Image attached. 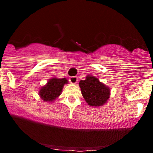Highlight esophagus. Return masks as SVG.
<instances>
[{
  "instance_id": "obj_1",
  "label": "esophagus",
  "mask_w": 153,
  "mask_h": 153,
  "mask_svg": "<svg viewBox=\"0 0 153 153\" xmlns=\"http://www.w3.org/2000/svg\"><path fill=\"white\" fill-rule=\"evenodd\" d=\"M70 82H71V83L75 84L77 82H78V77H76V76L71 77V78H70Z\"/></svg>"
}]
</instances>
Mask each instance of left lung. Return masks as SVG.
<instances>
[{"label":"left lung","instance_id":"8db88e82","mask_svg":"<svg viewBox=\"0 0 153 153\" xmlns=\"http://www.w3.org/2000/svg\"><path fill=\"white\" fill-rule=\"evenodd\" d=\"M81 93L88 104L91 106H102L109 99L110 89L92 75L79 82Z\"/></svg>","mask_w":153,"mask_h":153}]
</instances>
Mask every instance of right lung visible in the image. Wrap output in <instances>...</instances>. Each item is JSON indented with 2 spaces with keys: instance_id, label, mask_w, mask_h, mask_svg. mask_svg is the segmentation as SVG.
I'll list each match as a JSON object with an SVG mask.
<instances>
[{
  "instance_id": "add662e5",
  "label": "right lung",
  "mask_w": 153,
  "mask_h": 153,
  "mask_svg": "<svg viewBox=\"0 0 153 153\" xmlns=\"http://www.w3.org/2000/svg\"><path fill=\"white\" fill-rule=\"evenodd\" d=\"M68 83L66 78H52L46 85L39 90V96L43 101H52L62 92L63 85Z\"/></svg>"
}]
</instances>
